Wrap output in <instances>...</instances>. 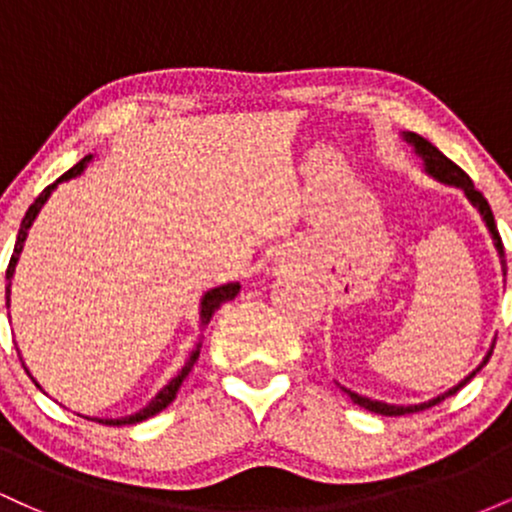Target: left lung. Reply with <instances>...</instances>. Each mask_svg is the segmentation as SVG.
<instances>
[{
  "label": "left lung",
  "instance_id": "left-lung-1",
  "mask_svg": "<svg viewBox=\"0 0 512 512\" xmlns=\"http://www.w3.org/2000/svg\"><path fill=\"white\" fill-rule=\"evenodd\" d=\"M402 139H404V142H407V144L414 146V154L419 156L421 161H424V170H426L428 175H431V178H436L438 182H443V185L460 187V190L464 192V197H467L469 202H472V207L479 211L481 219H484V223H486V228H489V233H491V238H493V245H496V250H498V257H501V267H503V276H505V250H503V243H501V236H498L496 221H493V211H491V207H489V202H486V197L481 195L477 187H474V182L469 180V175L464 173V170H462L460 166H455V163H452L448 156L440 154L436 146H433L431 142H426L424 137H419V134H414V132H404ZM493 346H496V339H493L491 349L486 351L484 361H481L479 366L474 368L472 373L467 375V378L460 380V383H457L455 387H450V390L443 392V395L428 399V402H419V404H387V402H380V399H370V397L358 395V392H351L349 387H344V385H339V383H337V385L342 387L346 395L351 397V402L358 404V407L373 411V414H383V416L414 414V411H424V409H428V407H433V404L443 402L445 397L455 395L457 390H462V387L467 385L469 380H472L474 375H477L479 370L486 366V363H489V358H491V354H493Z\"/></svg>",
  "mask_w": 512,
  "mask_h": 512
}]
</instances>
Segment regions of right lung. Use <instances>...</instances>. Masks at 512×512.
<instances>
[{
  "instance_id": "obj_1",
  "label": "right lung",
  "mask_w": 512,
  "mask_h": 512,
  "mask_svg": "<svg viewBox=\"0 0 512 512\" xmlns=\"http://www.w3.org/2000/svg\"><path fill=\"white\" fill-rule=\"evenodd\" d=\"M91 158H93L91 154H88L86 158H81V161L76 163L74 168H69L67 173L62 175V178H57L55 182H52V185L45 187V190L40 192L38 197H35V202L31 204V207H28L26 216H23V221H21L19 236H16L14 255H11L9 267H7V281H9V284H7V305H9V301H11V298H9V296H11V279H14L16 262H19V255H21V250H23V243H26V238H28V228L33 226L35 216L40 214V209H43V204L48 202L52 192H55V187L60 185V182H67V180L76 178V175L84 173L88 163H91ZM238 293H240V284H238V281H231V284L214 286V289H209L207 293H204L202 301H199V327H207L209 320H211V317H214L216 310H219L221 305L226 303V301H233V298H236ZM199 349H202V337H199V342L195 344V349H192V354L187 356L185 366H182V368L178 370V375H175V378H170V383H168L166 387H163V390H158V395H156L154 399H151V402L146 404L144 409L134 411V414H129V416H122V419H93V421H98V424H110V426H125V424H139V421H146V419H151V416H156L158 411L166 409L168 404L175 399V395H178L182 380H185L187 375H190V370L195 368V363H197V358H199ZM23 368H26V363H23ZM26 373L31 375V370L26 368ZM31 378H33V375H31ZM33 383L38 385V380L33 378ZM38 387H40V385H38ZM40 390H43V387H40ZM84 419H91V416H84Z\"/></svg>"
}]
</instances>
